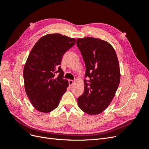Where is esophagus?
<instances>
[{"label": "esophagus", "mask_w": 149, "mask_h": 149, "mask_svg": "<svg viewBox=\"0 0 149 149\" xmlns=\"http://www.w3.org/2000/svg\"><path fill=\"white\" fill-rule=\"evenodd\" d=\"M68 83H69V85H70V86H71L73 85V83H74V80H69Z\"/></svg>", "instance_id": "obj_1"}]
</instances>
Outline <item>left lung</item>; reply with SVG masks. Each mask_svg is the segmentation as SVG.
<instances>
[{
  "mask_svg": "<svg viewBox=\"0 0 149 149\" xmlns=\"http://www.w3.org/2000/svg\"><path fill=\"white\" fill-rule=\"evenodd\" d=\"M86 66L84 90L78 98L79 108L89 114H100L114 98L120 83V69L114 48L92 37L76 40Z\"/></svg>",
  "mask_w": 149,
  "mask_h": 149,
  "instance_id": "1",
  "label": "left lung"
}]
</instances>
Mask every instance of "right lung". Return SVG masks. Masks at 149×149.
Masks as SVG:
<instances>
[{"mask_svg":"<svg viewBox=\"0 0 149 149\" xmlns=\"http://www.w3.org/2000/svg\"><path fill=\"white\" fill-rule=\"evenodd\" d=\"M75 43L74 38L65 35L48 34L40 38L31 50L24 69L25 89L38 111L49 112L59 104L68 86L60 67L61 58Z\"/></svg>","mask_w":149,"mask_h":149,"instance_id":"1","label":"right lung"}]
</instances>
